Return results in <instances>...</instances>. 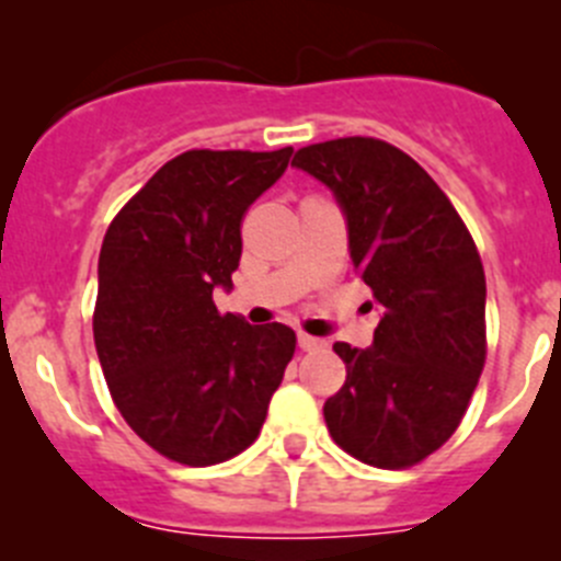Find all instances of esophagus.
Wrapping results in <instances>:
<instances>
[{"instance_id": "esophagus-1", "label": "esophagus", "mask_w": 561, "mask_h": 561, "mask_svg": "<svg viewBox=\"0 0 561 561\" xmlns=\"http://www.w3.org/2000/svg\"><path fill=\"white\" fill-rule=\"evenodd\" d=\"M297 344H300L302 351H308V353L325 351V347H328L325 339H320V336H308V333H300V336H297Z\"/></svg>"}]
</instances>
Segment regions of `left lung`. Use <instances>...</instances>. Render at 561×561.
Masks as SVG:
<instances>
[{
  "mask_svg": "<svg viewBox=\"0 0 561 561\" xmlns=\"http://www.w3.org/2000/svg\"><path fill=\"white\" fill-rule=\"evenodd\" d=\"M291 167L331 188L353 266L381 306L369 347L333 344L347 378L325 400L328 431L364 465H417L459 428L484 369L479 250L431 174L392 144H311Z\"/></svg>",
  "mask_w": 561,
  "mask_h": 561,
  "instance_id": "8db88e82",
  "label": "left lung"
}]
</instances>
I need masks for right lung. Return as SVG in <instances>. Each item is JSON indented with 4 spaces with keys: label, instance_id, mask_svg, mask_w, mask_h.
<instances>
[{
    "label": "right lung",
    "instance_id": "obj_1",
    "mask_svg": "<svg viewBox=\"0 0 561 561\" xmlns=\"http://www.w3.org/2000/svg\"><path fill=\"white\" fill-rule=\"evenodd\" d=\"M275 152L188 150L119 210L100 250L94 344L113 403L167 459L219 465L266 420L295 331L219 314L233 289L241 217L286 172Z\"/></svg>",
    "mask_w": 561,
    "mask_h": 561
}]
</instances>
